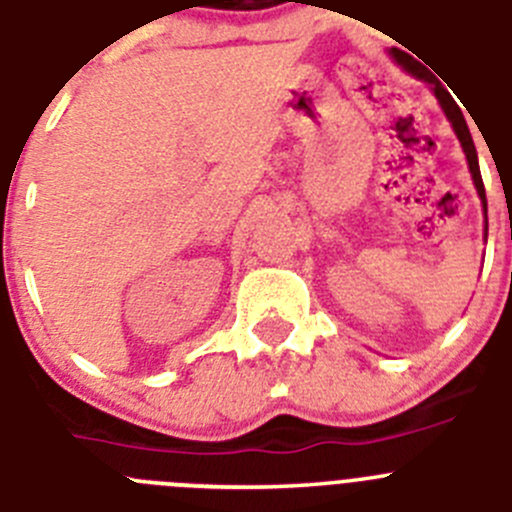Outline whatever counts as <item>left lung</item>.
<instances>
[{"label": "left lung", "mask_w": 512, "mask_h": 512, "mask_svg": "<svg viewBox=\"0 0 512 512\" xmlns=\"http://www.w3.org/2000/svg\"><path fill=\"white\" fill-rule=\"evenodd\" d=\"M391 57H394V60L399 62V65H404V68H407V70H412V65H414V62H417L412 55L396 50V47H394V50H391ZM427 83L434 85L432 90H434V95H437L439 105H442L444 116H447V121H450L452 128H455L457 138H460L462 151H465V156H467V166H470L472 181H475V189H477V194H480V199H482V209H485V214H487L485 186H482L480 164H477V151H475V143H472L470 128H467V123H465V116H462V111H460V108H457L455 100H452V95L442 88V83H437V80H434V78H427Z\"/></svg>", "instance_id": "left-lung-1"}]
</instances>
